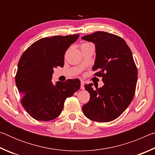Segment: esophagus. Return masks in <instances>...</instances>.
Returning a JSON list of instances; mask_svg holds the SVG:
<instances>
[{
	"label": "esophagus",
	"instance_id": "obj_1",
	"mask_svg": "<svg viewBox=\"0 0 155 155\" xmlns=\"http://www.w3.org/2000/svg\"><path fill=\"white\" fill-rule=\"evenodd\" d=\"M81 90H84V89H85V87H84V82H83V81H81Z\"/></svg>",
	"mask_w": 155,
	"mask_h": 155
}]
</instances>
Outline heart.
I'll use <instances>...</instances> for the list:
<instances>
[{
  "mask_svg": "<svg viewBox=\"0 0 155 155\" xmlns=\"http://www.w3.org/2000/svg\"><path fill=\"white\" fill-rule=\"evenodd\" d=\"M88 44V43H84V44H82V45H84V44ZM82 45H81V46H82Z\"/></svg>",
  "mask_w": 155,
  "mask_h": 155,
  "instance_id": "b5f03b06",
  "label": "heart"
}]
</instances>
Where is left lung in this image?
Segmentation results:
<instances>
[{
	"instance_id": "left-lung-1",
	"label": "left lung",
	"mask_w": 155,
	"mask_h": 155,
	"mask_svg": "<svg viewBox=\"0 0 155 155\" xmlns=\"http://www.w3.org/2000/svg\"><path fill=\"white\" fill-rule=\"evenodd\" d=\"M82 39L95 44L92 70L104 83L96 90L93 84L85 85L90 98L82 107L83 114L92 121H113L125 111L135 93L137 68L132 52L124 39L112 33L97 31Z\"/></svg>"
}]
</instances>
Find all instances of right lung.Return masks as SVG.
Segmentation results:
<instances>
[{"label":"right lung","instance_id":"obj_1","mask_svg":"<svg viewBox=\"0 0 155 155\" xmlns=\"http://www.w3.org/2000/svg\"><path fill=\"white\" fill-rule=\"evenodd\" d=\"M79 35L44 38L31 44L21 56L15 83L21 104L33 118L39 121L55 119L64 108L65 99L81 87L78 78L65 82L51 81L53 69L64 67V54Z\"/></svg>","mask_w":155,"mask_h":155}]
</instances>
